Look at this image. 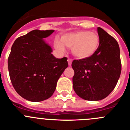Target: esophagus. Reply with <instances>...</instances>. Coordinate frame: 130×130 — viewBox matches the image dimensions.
<instances>
[{
    "label": "esophagus",
    "mask_w": 130,
    "mask_h": 130,
    "mask_svg": "<svg viewBox=\"0 0 130 130\" xmlns=\"http://www.w3.org/2000/svg\"><path fill=\"white\" fill-rule=\"evenodd\" d=\"M68 65L70 66H72V59H68Z\"/></svg>",
    "instance_id": "obj_1"
}]
</instances>
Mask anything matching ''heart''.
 I'll return each instance as SVG.
<instances>
[{
  "label": "heart",
  "mask_w": 130,
  "mask_h": 130,
  "mask_svg": "<svg viewBox=\"0 0 130 130\" xmlns=\"http://www.w3.org/2000/svg\"><path fill=\"white\" fill-rule=\"evenodd\" d=\"M100 36L97 32L88 30H79L66 33L61 40H54L55 48L60 52H65L66 47L72 49V54L79 59H86L96 53L100 46Z\"/></svg>",
  "instance_id": "obj_1"
}]
</instances>
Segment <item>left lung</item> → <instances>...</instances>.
Listing matches in <instances>:
<instances>
[{"label":"left lung","instance_id":"8db88e82","mask_svg":"<svg viewBox=\"0 0 130 130\" xmlns=\"http://www.w3.org/2000/svg\"><path fill=\"white\" fill-rule=\"evenodd\" d=\"M100 46L94 55L86 59L74 60L73 90L85 100L104 99L113 90L121 73L120 48L114 38L98 28Z\"/></svg>","mask_w":130,"mask_h":130}]
</instances>
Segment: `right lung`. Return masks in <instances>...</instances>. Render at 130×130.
<instances>
[{
    "label": "right lung",
    "instance_id": "obj_1",
    "mask_svg": "<svg viewBox=\"0 0 130 130\" xmlns=\"http://www.w3.org/2000/svg\"><path fill=\"white\" fill-rule=\"evenodd\" d=\"M54 30H34L15 40L8 60L12 85L18 94L30 102L51 97L68 66L66 57L57 58L44 38Z\"/></svg>",
    "mask_w": 130,
    "mask_h": 130
}]
</instances>
